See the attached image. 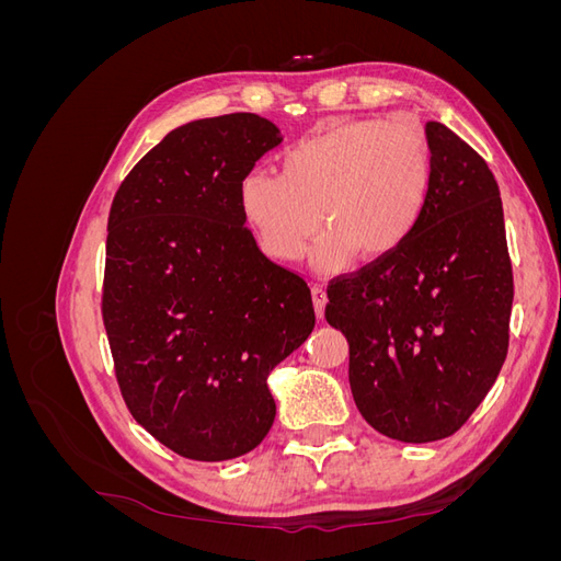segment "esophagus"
<instances>
[{"label":"esophagus","mask_w":561,"mask_h":561,"mask_svg":"<svg viewBox=\"0 0 561 561\" xmlns=\"http://www.w3.org/2000/svg\"><path fill=\"white\" fill-rule=\"evenodd\" d=\"M311 295H313L316 316H318V318H322V313H325V304H328V293H325V287H322V285H313V287H311Z\"/></svg>","instance_id":"obj_1"}]
</instances>
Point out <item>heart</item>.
I'll use <instances>...</instances> for the list:
<instances>
[{
  "label": "heart",
  "instance_id": "obj_1",
  "mask_svg": "<svg viewBox=\"0 0 561 561\" xmlns=\"http://www.w3.org/2000/svg\"><path fill=\"white\" fill-rule=\"evenodd\" d=\"M433 149L412 118H365L287 149L280 173L241 182V210L266 254L299 260L322 225L316 264L336 268L353 250L386 257L412 239L428 206Z\"/></svg>",
  "mask_w": 561,
  "mask_h": 561
}]
</instances>
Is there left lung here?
I'll list each match as a JSON object with an SVG mask.
<instances>
[{
  "instance_id": "left-lung-1",
  "label": "left lung",
  "mask_w": 561,
  "mask_h": 561,
  "mask_svg": "<svg viewBox=\"0 0 561 561\" xmlns=\"http://www.w3.org/2000/svg\"><path fill=\"white\" fill-rule=\"evenodd\" d=\"M433 184L412 239L328 285L325 318L348 339V381L371 428L400 443L454 435L507 355L513 264L486 161L428 122Z\"/></svg>"
}]
</instances>
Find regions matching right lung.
<instances>
[{
  "label": "right lung",
  "instance_id": "right-lung-1",
  "mask_svg": "<svg viewBox=\"0 0 561 561\" xmlns=\"http://www.w3.org/2000/svg\"><path fill=\"white\" fill-rule=\"evenodd\" d=\"M280 130L236 112L184 124L118 186L107 219L103 322L128 412L194 461L257 447L276 419L268 371L316 325L307 280L271 262L241 182Z\"/></svg>",
  "mask_w": 561,
  "mask_h": 561
}]
</instances>
